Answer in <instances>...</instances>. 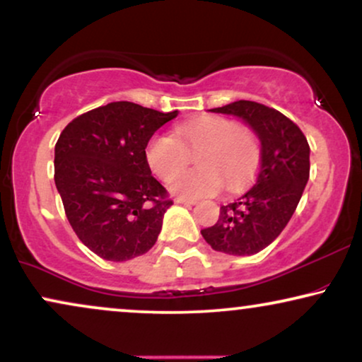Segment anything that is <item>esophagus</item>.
I'll return each instance as SVG.
<instances>
[{
	"label": "esophagus",
	"mask_w": 362,
	"mask_h": 362,
	"mask_svg": "<svg viewBox=\"0 0 362 362\" xmlns=\"http://www.w3.org/2000/svg\"><path fill=\"white\" fill-rule=\"evenodd\" d=\"M175 202H176V204H185V206H192V204H196V201H194V199H189V197H182V196L176 197Z\"/></svg>",
	"instance_id": "obj_1"
}]
</instances>
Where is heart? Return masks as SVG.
<instances>
[{
  "mask_svg": "<svg viewBox=\"0 0 362 362\" xmlns=\"http://www.w3.org/2000/svg\"><path fill=\"white\" fill-rule=\"evenodd\" d=\"M176 136L156 133L146 145V161L161 180H171L199 151L196 170L177 174L171 191L182 197L212 196L224 187L235 189L254 176L260 160L259 138L226 117H202L176 127Z\"/></svg>",
  "mask_w": 362,
  "mask_h": 362,
  "instance_id": "b5f03b06",
  "label": "heart"
}]
</instances>
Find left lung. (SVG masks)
Returning <instances> with one entry per match:
<instances>
[{
    "instance_id": "8db88e82",
    "label": "left lung",
    "mask_w": 362,
    "mask_h": 362,
    "mask_svg": "<svg viewBox=\"0 0 362 362\" xmlns=\"http://www.w3.org/2000/svg\"><path fill=\"white\" fill-rule=\"evenodd\" d=\"M211 112L244 120L260 140V166L254 186L221 206L214 226L202 229L207 244L229 255H252L285 229L310 177V145L298 125L275 108L237 100Z\"/></svg>"
}]
</instances>
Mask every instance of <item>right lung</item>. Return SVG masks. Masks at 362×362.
Instances as JSON below:
<instances>
[{"label":"right lung","instance_id":"add662e5","mask_svg":"<svg viewBox=\"0 0 362 362\" xmlns=\"http://www.w3.org/2000/svg\"><path fill=\"white\" fill-rule=\"evenodd\" d=\"M177 117L133 102H112L64 128L54 181L74 232L93 254L125 262L155 245L173 201L151 176L146 145Z\"/></svg>","mask_w":362,"mask_h":362}]
</instances>
